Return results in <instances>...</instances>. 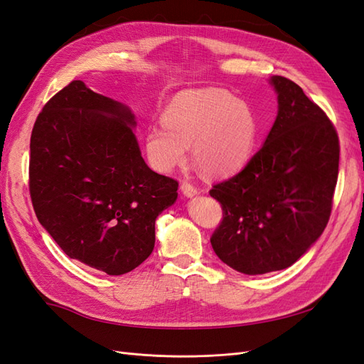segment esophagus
I'll list each match as a JSON object with an SVG mask.
<instances>
[{
  "label": "esophagus",
  "instance_id": "34e87169",
  "mask_svg": "<svg viewBox=\"0 0 364 364\" xmlns=\"http://www.w3.org/2000/svg\"><path fill=\"white\" fill-rule=\"evenodd\" d=\"M181 190H182V193L186 197H193V196H196L197 193H199V190H197L196 186L193 183H190V182H182L181 183Z\"/></svg>",
  "mask_w": 364,
  "mask_h": 364
}]
</instances>
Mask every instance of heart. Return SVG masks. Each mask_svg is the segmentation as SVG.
<instances>
[{"instance_id": "1", "label": "heart", "mask_w": 364, "mask_h": 364, "mask_svg": "<svg viewBox=\"0 0 364 364\" xmlns=\"http://www.w3.org/2000/svg\"><path fill=\"white\" fill-rule=\"evenodd\" d=\"M162 124L146 130L144 147L151 167L168 173L191 156L209 178H226L247 162L257 136L250 107L223 90L186 91L165 107Z\"/></svg>"}]
</instances>
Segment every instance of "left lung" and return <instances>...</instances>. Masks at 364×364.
I'll use <instances>...</instances> for the list:
<instances>
[{"label":"left lung","mask_w":364,"mask_h":364,"mask_svg":"<svg viewBox=\"0 0 364 364\" xmlns=\"http://www.w3.org/2000/svg\"><path fill=\"white\" fill-rule=\"evenodd\" d=\"M278 115L246 167L209 191L223 209L217 257L246 274L290 267L322 235L333 209L340 146L331 119L302 87L270 79Z\"/></svg>","instance_id":"8db88e82"}]
</instances>
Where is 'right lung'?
<instances>
[{"label": "right lung", "instance_id": "right-lung-1", "mask_svg": "<svg viewBox=\"0 0 364 364\" xmlns=\"http://www.w3.org/2000/svg\"><path fill=\"white\" fill-rule=\"evenodd\" d=\"M129 107L73 80L38 115L28 188L39 223L73 259L123 274L155 247L178 181L149 168Z\"/></svg>", "mask_w": 364, "mask_h": 364}]
</instances>
